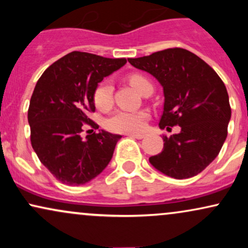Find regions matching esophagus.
Segmentation results:
<instances>
[{
  "mask_svg": "<svg viewBox=\"0 0 248 248\" xmlns=\"http://www.w3.org/2000/svg\"><path fill=\"white\" fill-rule=\"evenodd\" d=\"M129 138H134V139H143L144 134H127Z\"/></svg>",
  "mask_w": 248,
  "mask_h": 248,
  "instance_id": "1",
  "label": "esophagus"
}]
</instances>
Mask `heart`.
<instances>
[{
	"instance_id": "heart-1",
	"label": "heart",
	"mask_w": 248,
	"mask_h": 248,
	"mask_svg": "<svg viewBox=\"0 0 248 248\" xmlns=\"http://www.w3.org/2000/svg\"><path fill=\"white\" fill-rule=\"evenodd\" d=\"M130 85L139 93L143 92L146 87L152 86L147 78L140 75L129 77ZM113 85L112 82L105 80L98 85L94 92V104L99 109H107L112 104ZM147 114L144 112H127L118 110L107 120V127L112 132L116 133H138L141 132L146 124Z\"/></svg>"
}]
</instances>
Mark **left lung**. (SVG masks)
I'll list each match as a JSON object with an SVG mask.
<instances>
[{
    "label": "left lung",
    "instance_id": "1",
    "mask_svg": "<svg viewBox=\"0 0 248 248\" xmlns=\"http://www.w3.org/2000/svg\"><path fill=\"white\" fill-rule=\"evenodd\" d=\"M128 62L163 87L161 129L181 127L178 134L163 135V150L149 157L150 164L172 178L198 175L217 157L226 140L231 107L223 80L203 59L181 47Z\"/></svg>",
    "mask_w": 248,
    "mask_h": 248
}]
</instances>
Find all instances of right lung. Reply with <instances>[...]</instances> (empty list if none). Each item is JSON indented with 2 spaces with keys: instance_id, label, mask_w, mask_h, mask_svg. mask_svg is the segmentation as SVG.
<instances>
[{
  "instance_id": "add662e5",
  "label": "right lung",
  "mask_w": 248,
  "mask_h": 248,
  "mask_svg": "<svg viewBox=\"0 0 248 248\" xmlns=\"http://www.w3.org/2000/svg\"><path fill=\"white\" fill-rule=\"evenodd\" d=\"M126 62L73 51L37 81L28 110L31 144L43 166L62 184H86L112 160L121 135L101 129L82 140L80 133L82 124L99 128L87 116L95 110V88Z\"/></svg>"
}]
</instances>
